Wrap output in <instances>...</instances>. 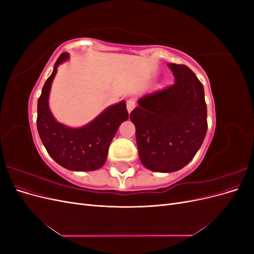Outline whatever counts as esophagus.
Listing matches in <instances>:
<instances>
[{"label":"esophagus","instance_id":"esophagus-1","mask_svg":"<svg viewBox=\"0 0 254 254\" xmlns=\"http://www.w3.org/2000/svg\"><path fill=\"white\" fill-rule=\"evenodd\" d=\"M134 107H135V103L132 101V99H129V101H127V110L129 113L134 109Z\"/></svg>","mask_w":254,"mask_h":254}]
</instances>
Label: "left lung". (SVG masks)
Wrapping results in <instances>:
<instances>
[{
    "label": "left lung",
    "instance_id": "left-lung-1",
    "mask_svg": "<svg viewBox=\"0 0 254 254\" xmlns=\"http://www.w3.org/2000/svg\"><path fill=\"white\" fill-rule=\"evenodd\" d=\"M175 83L142 96L130 113L142 164L152 172L181 170L195 157L206 134L202 83L184 64H168Z\"/></svg>",
    "mask_w": 254,
    "mask_h": 254
}]
</instances>
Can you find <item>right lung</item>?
<instances>
[{"instance_id":"add662e5","label":"right lung","mask_w":254,"mask_h":254,"mask_svg":"<svg viewBox=\"0 0 254 254\" xmlns=\"http://www.w3.org/2000/svg\"><path fill=\"white\" fill-rule=\"evenodd\" d=\"M68 59V54H61L52 75L45 81L38 99L37 128L49 155L68 171L91 172L101 168L108 155L109 145L120 125L128 120L124 101L106 108L89 124L72 128L57 122L49 106L52 82L57 67Z\"/></svg>"}]
</instances>
